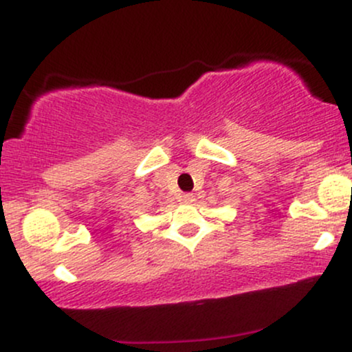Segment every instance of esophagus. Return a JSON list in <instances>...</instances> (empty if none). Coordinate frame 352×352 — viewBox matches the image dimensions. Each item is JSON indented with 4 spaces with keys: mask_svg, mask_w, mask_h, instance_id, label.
<instances>
[{
    "mask_svg": "<svg viewBox=\"0 0 352 352\" xmlns=\"http://www.w3.org/2000/svg\"><path fill=\"white\" fill-rule=\"evenodd\" d=\"M182 201H184V204H192L193 195L192 193H184V195H182Z\"/></svg>",
    "mask_w": 352,
    "mask_h": 352,
    "instance_id": "esophagus-1",
    "label": "esophagus"
}]
</instances>
